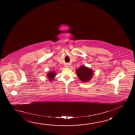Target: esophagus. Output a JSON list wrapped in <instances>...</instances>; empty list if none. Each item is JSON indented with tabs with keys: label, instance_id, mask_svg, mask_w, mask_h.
Returning <instances> with one entry per match:
<instances>
[{
	"label": "esophagus",
	"instance_id": "esophagus-1",
	"mask_svg": "<svg viewBox=\"0 0 135 135\" xmlns=\"http://www.w3.org/2000/svg\"><path fill=\"white\" fill-rule=\"evenodd\" d=\"M65 67H69V64H67V65H65Z\"/></svg>",
	"mask_w": 135,
	"mask_h": 135
}]
</instances>
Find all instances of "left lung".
<instances>
[{
    "instance_id": "8db88e82",
    "label": "left lung",
    "mask_w": 135,
    "mask_h": 135,
    "mask_svg": "<svg viewBox=\"0 0 135 135\" xmlns=\"http://www.w3.org/2000/svg\"><path fill=\"white\" fill-rule=\"evenodd\" d=\"M76 72L78 78L83 82L88 81L93 76V70L85 66L80 67L76 70Z\"/></svg>"
}]
</instances>
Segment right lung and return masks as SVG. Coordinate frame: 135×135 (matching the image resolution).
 <instances>
[{
    "label": "right lung",
    "instance_id": "add662e5",
    "mask_svg": "<svg viewBox=\"0 0 135 135\" xmlns=\"http://www.w3.org/2000/svg\"><path fill=\"white\" fill-rule=\"evenodd\" d=\"M47 77L48 78L49 81H51L52 80H53L54 78H55L56 76V73L55 71H52L49 72V73L47 74Z\"/></svg>",
    "mask_w": 135,
    "mask_h": 135
}]
</instances>
